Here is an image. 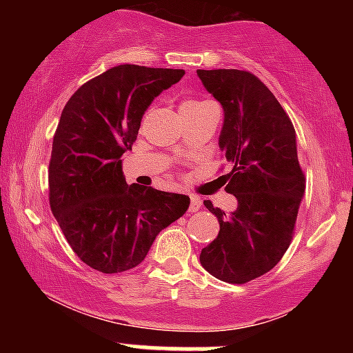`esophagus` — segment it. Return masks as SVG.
<instances>
[{
	"mask_svg": "<svg viewBox=\"0 0 353 353\" xmlns=\"http://www.w3.org/2000/svg\"><path fill=\"white\" fill-rule=\"evenodd\" d=\"M202 208V202L199 197H190V204H189V212H197Z\"/></svg>",
	"mask_w": 353,
	"mask_h": 353,
	"instance_id": "esophagus-1",
	"label": "esophagus"
}]
</instances>
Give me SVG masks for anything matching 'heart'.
I'll list each match as a JSON object with an SVG mask.
<instances>
[{"mask_svg": "<svg viewBox=\"0 0 353 353\" xmlns=\"http://www.w3.org/2000/svg\"><path fill=\"white\" fill-rule=\"evenodd\" d=\"M197 104H201L199 101H185V103H182L181 108H188V106H197Z\"/></svg>", "mask_w": 353, "mask_h": 353, "instance_id": "obj_1", "label": "heart"}]
</instances>
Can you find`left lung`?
Listing matches in <instances>:
<instances>
[{"instance_id": "8db88e82", "label": "left lung", "mask_w": 353, "mask_h": 353, "mask_svg": "<svg viewBox=\"0 0 353 353\" xmlns=\"http://www.w3.org/2000/svg\"><path fill=\"white\" fill-rule=\"evenodd\" d=\"M210 94L222 104L219 148L232 171L221 176L237 209L216 214L217 237L201 252L210 275L245 283L274 269L292 241L305 177L299 164L295 129L270 89L241 70H197Z\"/></svg>"}]
</instances>
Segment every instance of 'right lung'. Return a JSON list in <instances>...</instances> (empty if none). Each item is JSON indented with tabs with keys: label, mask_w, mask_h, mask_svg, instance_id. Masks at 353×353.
<instances>
[{
	"label": "right lung",
	"mask_w": 353,
	"mask_h": 353,
	"mask_svg": "<svg viewBox=\"0 0 353 353\" xmlns=\"http://www.w3.org/2000/svg\"><path fill=\"white\" fill-rule=\"evenodd\" d=\"M184 70L119 64L84 83L61 112L50 161V205L68 244L103 274L139 265L161 230L184 216L189 197L125 184L131 151L154 98Z\"/></svg>",
	"instance_id": "obj_1"
}]
</instances>
